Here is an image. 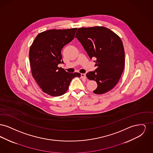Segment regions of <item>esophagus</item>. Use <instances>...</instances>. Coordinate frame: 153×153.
Returning <instances> with one entry per match:
<instances>
[{
    "mask_svg": "<svg viewBox=\"0 0 153 153\" xmlns=\"http://www.w3.org/2000/svg\"><path fill=\"white\" fill-rule=\"evenodd\" d=\"M81 78H82V79H87L86 74H85V73H81Z\"/></svg>",
    "mask_w": 153,
    "mask_h": 153,
    "instance_id": "obj_1",
    "label": "esophagus"
}]
</instances>
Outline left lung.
I'll return each instance as SVG.
<instances>
[{"mask_svg":"<svg viewBox=\"0 0 153 153\" xmlns=\"http://www.w3.org/2000/svg\"><path fill=\"white\" fill-rule=\"evenodd\" d=\"M76 38L90 58L96 59L97 68L86 74L89 80L97 84L94 92L99 95L108 92L117 85L123 71L125 58L121 39L102 26L79 28Z\"/></svg>","mask_w":153,"mask_h":153,"instance_id":"left-lung-1","label":"left lung"}]
</instances>
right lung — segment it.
Returning <instances> with one entry per match:
<instances>
[{"label":"right lung","instance_id":"obj_1","mask_svg":"<svg viewBox=\"0 0 153 153\" xmlns=\"http://www.w3.org/2000/svg\"><path fill=\"white\" fill-rule=\"evenodd\" d=\"M77 28L49 30L39 33L30 46V62L33 77L42 91L52 96L64 95L74 77L79 73H69L58 67L63 62L61 51L71 42Z\"/></svg>","mask_w":153,"mask_h":153}]
</instances>
